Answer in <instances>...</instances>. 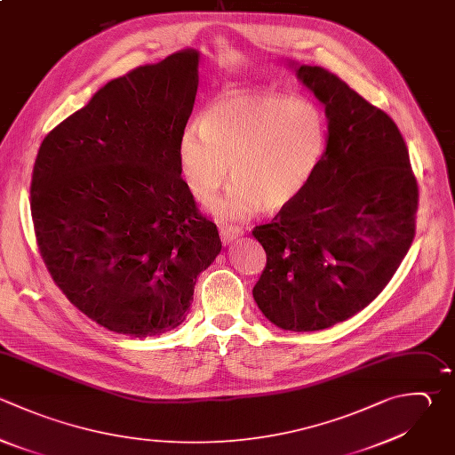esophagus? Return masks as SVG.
Instances as JSON below:
<instances>
[{
    "label": "esophagus",
    "instance_id": "1",
    "mask_svg": "<svg viewBox=\"0 0 455 455\" xmlns=\"http://www.w3.org/2000/svg\"><path fill=\"white\" fill-rule=\"evenodd\" d=\"M242 235V229L236 228H220V238L224 243H231L235 238Z\"/></svg>",
    "mask_w": 455,
    "mask_h": 455
}]
</instances>
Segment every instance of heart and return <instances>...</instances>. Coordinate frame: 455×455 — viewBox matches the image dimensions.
Here are the masks:
<instances>
[{
  "mask_svg": "<svg viewBox=\"0 0 455 455\" xmlns=\"http://www.w3.org/2000/svg\"><path fill=\"white\" fill-rule=\"evenodd\" d=\"M331 142L325 112L311 101L270 92L235 94L215 103L180 139V165L192 196L215 204L222 222L249 220L261 206L291 204L320 171Z\"/></svg>",
  "mask_w": 455,
  "mask_h": 455,
  "instance_id": "b5f03b06",
  "label": "heart"
}]
</instances>
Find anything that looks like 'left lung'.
Listing matches in <instances>:
<instances>
[{
	"label": "left lung",
	"mask_w": 455,
	"mask_h": 455,
	"mask_svg": "<svg viewBox=\"0 0 455 455\" xmlns=\"http://www.w3.org/2000/svg\"><path fill=\"white\" fill-rule=\"evenodd\" d=\"M297 75L325 105L329 153L307 188L252 229L267 252L252 295L277 327L306 332L354 316L384 290L414 238L418 183L386 112L323 68Z\"/></svg>",
	"instance_id": "left-lung-1"
}]
</instances>
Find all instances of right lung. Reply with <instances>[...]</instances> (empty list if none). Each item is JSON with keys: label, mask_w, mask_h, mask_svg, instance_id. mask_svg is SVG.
<instances>
[{"label": "right lung", "mask_w": 455, "mask_h": 455, "mask_svg": "<svg viewBox=\"0 0 455 455\" xmlns=\"http://www.w3.org/2000/svg\"><path fill=\"white\" fill-rule=\"evenodd\" d=\"M197 64L183 50L108 82L44 137L32 172L52 279L91 320L132 338L178 327L222 249L180 165Z\"/></svg>", "instance_id": "obj_1"}]
</instances>
